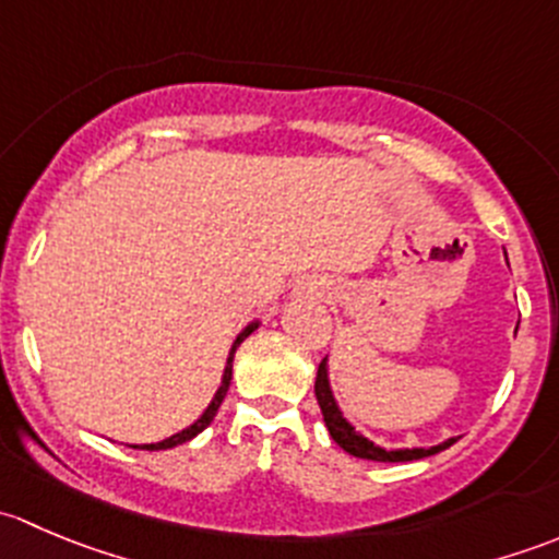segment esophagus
Segmentation results:
<instances>
[{"label":"esophagus","mask_w":559,"mask_h":559,"mask_svg":"<svg viewBox=\"0 0 559 559\" xmlns=\"http://www.w3.org/2000/svg\"><path fill=\"white\" fill-rule=\"evenodd\" d=\"M308 292H311V295H316V297L324 295V292H321V286H308Z\"/></svg>","instance_id":"1"}]
</instances>
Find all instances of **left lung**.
I'll use <instances>...</instances> for the list:
<instances>
[{"instance_id": "8db88e82", "label": "left lung", "mask_w": 559, "mask_h": 559, "mask_svg": "<svg viewBox=\"0 0 559 559\" xmlns=\"http://www.w3.org/2000/svg\"><path fill=\"white\" fill-rule=\"evenodd\" d=\"M316 400H319L321 416H324V425L330 430L332 441L343 449V452L359 456V460H373V462H414V460H425V456L443 452L449 449L456 438H449V441L438 443V447L430 449H384L376 447L373 441H368L365 436H359L346 419H343L341 408L335 403V394H332L330 386V370H326V357L321 359L319 373H316Z\"/></svg>"}]
</instances>
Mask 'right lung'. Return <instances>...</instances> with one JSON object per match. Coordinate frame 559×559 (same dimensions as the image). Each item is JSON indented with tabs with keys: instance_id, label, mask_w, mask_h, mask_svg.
<instances>
[{
	"instance_id": "add662e5",
	"label": "right lung",
	"mask_w": 559,
	"mask_h": 559,
	"mask_svg": "<svg viewBox=\"0 0 559 559\" xmlns=\"http://www.w3.org/2000/svg\"><path fill=\"white\" fill-rule=\"evenodd\" d=\"M257 326H259V321H251V324H248L246 330L240 332L238 337H235L233 348H229L227 368H224V376H222V386L216 389V394H213L211 405H207V408H205V414H202L200 419L194 421V425H189V427H186V430L175 432V436L165 438V441H159V443H143V447H132V449H145V452H159V449H173V447H178V443H186V441H191V438H194V436H200V432L205 430V427L211 425V421H213V416H216L218 405H222V400H224V394H227V389H229V381H233V359H235V352H238V346H240V343H243L246 337L251 335L253 330H257Z\"/></svg>"
}]
</instances>
